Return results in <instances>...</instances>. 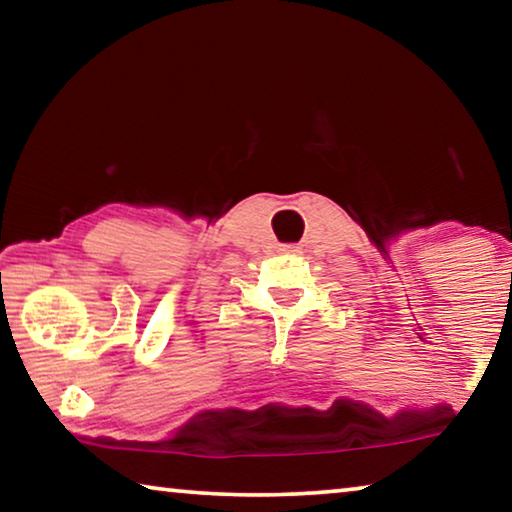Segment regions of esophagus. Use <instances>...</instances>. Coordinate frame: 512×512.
Returning <instances> with one entry per match:
<instances>
[{"instance_id": "esophagus-1", "label": "esophagus", "mask_w": 512, "mask_h": 512, "mask_svg": "<svg viewBox=\"0 0 512 512\" xmlns=\"http://www.w3.org/2000/svg\"><path fill=\"white\" fill-rule=\"evenodd\" d=\"M282 250H285V253H300V248L298 246H285V248H282Z\"/></svg>"}]
</instances>
